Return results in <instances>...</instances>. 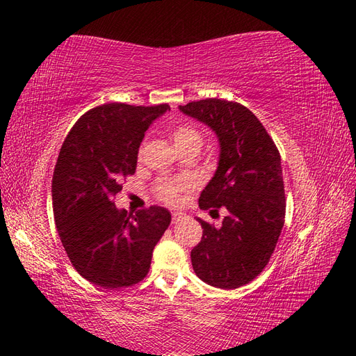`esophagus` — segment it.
<instances>
[{
    "label": "esophagus",
    "mask_w": 356,
    "mask_h": 356,
    "mask_svg": "<svg viewBox=\"0 0 356 356\" xmlns=\"http://www.w3.org/2000/svg\"><path fill=\"white\" fill-rule=\"evenodd\" d=\"M184 214L179 213V211H176V213H172V223H179L180 220H182Z\"/></svg>",
    "instance_id": "obj_1"
}]
</instances>
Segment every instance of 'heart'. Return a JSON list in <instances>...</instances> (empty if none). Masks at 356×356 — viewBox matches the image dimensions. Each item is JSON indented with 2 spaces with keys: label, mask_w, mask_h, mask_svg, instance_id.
Returning a JSON list of instances; mask_svg holds the SVG:
<instances>
[{
  "label": "heart",
  "mask_w": 356,
  "mask_h": 356,
  "mask_svg": "<svg viewBox=\"0 0 356 356\" xmlns=\"http://www.w3.org/2000/svg\"><path fill=\"white\" fill-rule=\"evenodd\" d=\"M171 138L174 145L182 153L186 149H195L199 153V149L203 143V134L200 133L199 128L194 125L182 124L174 128L171 133ZM193 188L191 179L188 177H176V179H163L156 185V197L162 200L168 205H177L182 199V194L188 193Z\"/></svg>",
  "instance_id": "obj_1"
}]
</instances>
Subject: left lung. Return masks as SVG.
I'll list each match as a JSON object with an SVG mask.
<instances>
[{
  "label": "left lung",
  "instance_id": "obj_1",
  "mask_svg": "<svg viewBox=\"0 0 356 356\" xmlns=\"http://www.w3.org/2000/svg\"><path fill=\"white\" fill-rule=\"evenodd\" d=\"M179 110L208 125L220 145L218 166L200 194L199 207L228 211L220 228L197 218L203 236L191 251L193 268L205 283L236 289L266 268L282 234V159L266 128L245 105L209 97Z\"/></svg>",
  "mask_w": 356,
  "mask_h": 356
}]
</instances>
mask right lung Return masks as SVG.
Wrapping results in <instances>:
<instances>
[{
	"mask_svg": "<svg viewBox=\"0 0 356 356\" xmlns=\"http://www.w3.org/2000/svg\"><path fill=\"white\" fill-rule=\"evenodd\" d=\"M166 110L168 104L99 105L78 119L59 151L51 180L59 238L73 268L104 289L142 282L171 223L162 207L133 214L113 202L120 180L136 171L148 127Z\"/></svg>",
	"mask_w": 356,
	"mask_h": 356,
	"instance_id": "add662e5",
	"label": "right lung"
}]
</instances>
